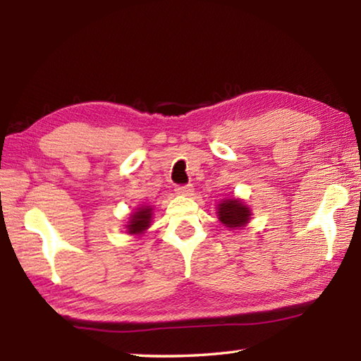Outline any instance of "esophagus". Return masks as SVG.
<instances>
[{"instance_id":"34e87169","label":"esophagus","mask_w":361,"mask_h":361,"mask_svg":"<svg viewBox=\"0 0 361 361\" xmlns=\"http://www.w3.org/2000/svg\"><path fill=\"white\" fill-rule=\"evenodd\" d=\"M192 185H183V186H176L175 188V192L180 194V195H191L194 191H192Z\"/></svg>"}]
</instances>
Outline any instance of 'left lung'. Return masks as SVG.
<instances>
[{"label":"left lung","mask_w":361,"mask_h":361,"mask_svg":"<svg viewBox=\"0 0 361 361\" xmlns=\"http://www.w3.org/2000/svg\"><path fill=\"white\" fill-rule=\"evenodd\" d=\"M219 223L229 231L243 229L252 219V209L239 197L223 199L216 207Z\"/></svg>","instance_id":"1"}]
</instances>
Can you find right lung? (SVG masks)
<instances>
[{
	"instance_id": "obj_1",
	"label": "right lung",
	"mask_w": 361,
	"mask_h": 361,
	"mask_svg": "<svg viewBox=\"0 0 361 361\" xmlns=\"http://www.w3.org/2000/svg\"><path fill=\"white\" fill-rule=\"evenodd\" d=\"M152 210L154 209H152L151 205L137 207L135 212H132L129 215V221H127V224H126L127 234L142 237L151 226Z\"/></svg>"
}]
</instances>
